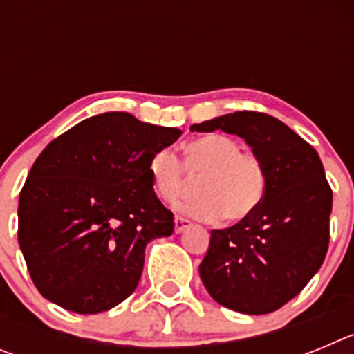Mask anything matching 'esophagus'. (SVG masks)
Instances as JSON below:
<instances>
[{
    "mask_svg": "<svg viewBox=\"0 0 354 354\" xmlns=\"http://www.w3.org/2000/svg\"><path fill=\"white\" fill-rule=\"evenodd\" d=\"M174 225H175V232L180 234L183 230H186L187 227H192V221L186 220V218H180V216H175V220H174Z\"/></svg>",
    "mask_w": 354,
    "mask_h": 354,
    "instance_id": "esophagus-1",
    "label": "esophagus"
}]
</instances>
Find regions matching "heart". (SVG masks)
<instances>
[{
	"label": "heart",
	"mask_w": 354,
	"mask_h": 354,
	"mask_svg": "<svg viewBox=\"0 0 354 354\" xmlns=\"http://www.w3.org/2000/svg\"><path fill=\"white\" fill-rule=\"evenodd\" d=\"M184 166L198 180L200 196L183 198L175 209L198 220L214 221L225 216L228 221H243L255 212L266 192V170L252 152H241L232 136L211 133L184 145ZM149 175L156 196L171 202L186 186V171L179 158L168 149L152 154Z\"/></svg>",
	"instance_id": "obj_1"
}]
</instances>
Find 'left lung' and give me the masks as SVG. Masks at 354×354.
<instances>
[{"instance_id":"1","label":"left lung","mask_w":354,"mask_h":354,"mask_svg":"<svg viewBox=\"0 0 354 354\" xmlns=\"http://www.w3.org/2000/svg\"><path fill=\"white\" fill-rule=\"evenodd\" d=\"M216 129L252 147L264 165L266 192L250 218L211 230L200 278L230 310L270 314L298 296L323 264L333 193L314 147L278 118L236 111L192 126Z\"/></svg>"}]
</instances>
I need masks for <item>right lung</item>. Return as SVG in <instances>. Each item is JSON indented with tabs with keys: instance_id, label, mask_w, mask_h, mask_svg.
<instances>
[{
	"instance_id": "right-lung-1",
	"label": "right lung",
	"mask_w": 354,
	"mask_h": 354,
	"mask_svg": "<svg viewBox=\"0 0 354 354\" xmlns=\"http://www.w3.org/2000/svg\"><path fill=\"white\" fill-rule=\"evenodd\" d=\"M180 133L109 111L42 150L19 195L17 237L44 298L76 314H99L134 292L145 246L174 232L149 161Z\"/></svg>"
}]
</instances>
